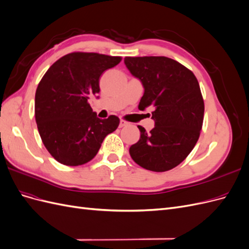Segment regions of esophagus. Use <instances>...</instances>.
<instances>
[{"label": "esophagus", "mask_w": 249, "mask_h": 249, "mask_svg": "<svg viewBox=\"0 0 249 249\" xmlns=\"http://www.w3.org/2000/svg\"><path fill=\"white\" fill-rule=\"evenodd\" d=\"M127 124H127L126 122H124V120H120V122H119V127H124V126H126Z\"/></svg>", "instance_id": "esophagus-1"}]
</instances>
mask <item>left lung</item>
<instances>
[{
    "instance_id": "1",
    "label": "left lung",
    "mask_w": 249,
    "mask_h": 249,
    "mask_svg": "<svg viewBox=\"0 0 249 249\" xmlns=\"http://www.w3.org/2000/svg\"><path fill=\"white\" fill-rule=\"evenodd\" d=\"M124 64L144 88L139 110L154 107L155 127L147 133L138 125L141 135L130 147L132 159L152 171L175 168L199 138L205 105L197 79L167 57H125Z\"/></svg>"
}]
</instances>
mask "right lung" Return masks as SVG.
Wrapping results in <instances>:
<instances>
[{
    "instance_id": "right-lung-1",
    "label": "right lung",
    "mask_w": 249,
    "mask_h": 249,
    "mask_svg": "<svg viewBox=\"0 0 249 249\" xmlns=\"http://www.w3.org/2000/svg\"><path fill=\"white\" fill-rule=\"evenodd\" d=\"M122 58L71 53L44 73L35 93V119L49 153L61 164L78 166L92 160L119 118L101 119L88 100L100 92V77ZM99 97V96H96Z\"/></svg>"
}]
</instances>
